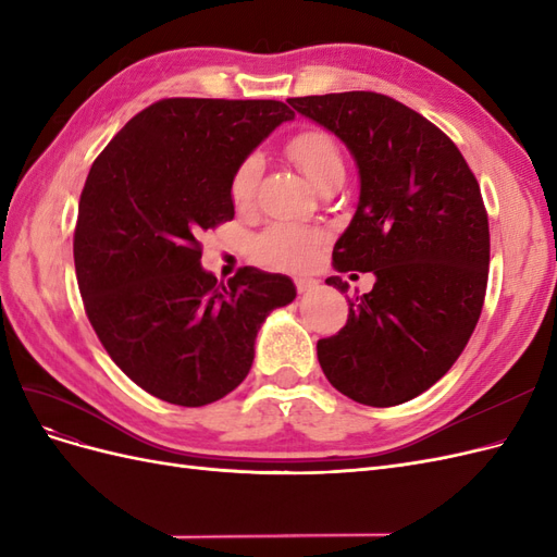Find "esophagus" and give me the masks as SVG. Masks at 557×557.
<instances>
[{"label":"esophagus","instance_id":"34e87169","mask_svg":"<svg viewBox=\"0 0 557 557\" xmlns=\"http://www.w3.org/2000/svg\"><path fill=\"white\" fill-rule=\"evenodd\" d=\"M295 285H297V293H311V290H315L318 288V281L315 278H307V276H299L297 281H295Z\"/></svg>","mask_w":557,"mask_h":557}]
</instances>
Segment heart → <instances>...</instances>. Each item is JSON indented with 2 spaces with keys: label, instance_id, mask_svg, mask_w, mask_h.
<instances>
[{
  "label": "heart",
  "instance_id": "1",
  "mask_svg": "<svg viewBox=\"0 0 557 557\" xmlns=\"http://www.w3.org/2000/svg\"><path fill=\"white\" fill-rule=\"evenodd\" d=\"M288 156L301 170L311 185L327 176L334 170H344L339 148L327 137L325 132H301L288 141ZM262 174V158L248 156L239 162L237 172L230 183L232 201L239 209L248 207L256 199V190ZM325 234L313 227L295 225V223H276L267 227L260 237L252 242V252L256 258L274 269H288V272H299L309 269L323 250Z\"/></svg>",
  "mask_w": 557,
  "mask_h": 557
}]
</instances>
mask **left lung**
Listing matches in <instances>:
<instances>
[{
    "label": "left lung",
    "instance_id": "obj_1",
    "mask_svg": "<svg viewBox=\"0 0 557 557\" xmlns=\"http://www.w3.org/2000/svg\"><path fill=\"white\" fill-rule=\"evenodd\" d=\"M288 104L356 160L358 209L332 264L376 276L348 299L346 327L318 342V362L352 401L395 407L440 381L479 323L491 262L481 188L458 146L391 97L356 90ZM325 283L348 290L342 276Z\"/></svg>",
    "mask_w": 557,
    "mask_h": 557
}]
</instances>
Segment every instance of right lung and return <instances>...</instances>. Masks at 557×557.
Wrapping results in <instances>:
<instances>
[{"label": "right lung", "instance_id": "obj_1", "mask_svg": "<svg viewBox=\"0 0 557 557\" xmlns=\"http://www.w3.org/2000/svg\"><path fill=\"white\" fill-rule=\"evenodd\" d=\"M293 117L276 99H162L90 166L74 232L83 305L111 360L158 399L205 407L232 393L264 318L297 295L252 267L218 283L199 248L234 218L239 162Z\"/></svg>", "mask_w": 557, "mask_h": 557}]
</instances>
